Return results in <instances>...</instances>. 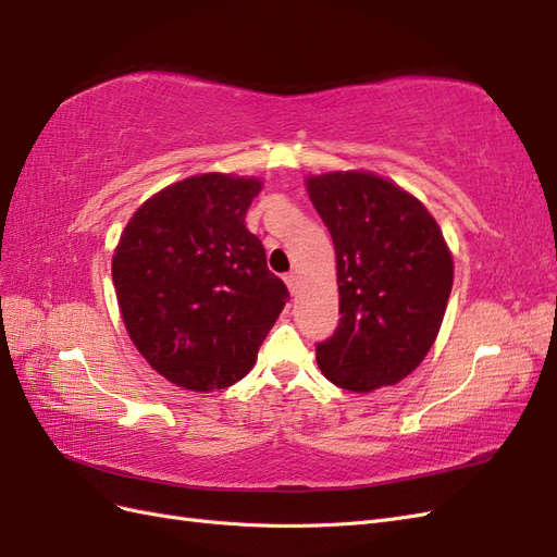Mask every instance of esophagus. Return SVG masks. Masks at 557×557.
<instances>
[{
	"label": "esophagus",
	"mask_w": 557,
	"mask_h": 557,
	"mask_svg": "<svg viewBox=\"0 0 557 557\" xmlns=\"http://www.w3.org/2000/svg\"><path fill=\"white\" fill-rule=\"evenodd\" d=\"M285 285H288V290L295 295V293H297V288H299V278H297V274H288V276H285Z\"/></svg>",
	"instance_id": "1"
}]
</instances>
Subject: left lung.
Returning <instances> with one entry per match:
<instances>
[{
  "instance_id": "obj_1",
  "label": "left lung",
  "mask_w": 557,
  "mask_h": 557,
  "mask_svg": "<svg viewBox=\"0 0 557 557\" xmlns=\"http://www.w3.org/2000/svg\"><path fill=\"white\" fill-rule=\"evenodd\" d=\"M307 193L332 234L339 327L318 344V367L350 393L407 379L440 334L453 252L428 207L364 170L309 174Z\"/></svg>"
}]
</instances>
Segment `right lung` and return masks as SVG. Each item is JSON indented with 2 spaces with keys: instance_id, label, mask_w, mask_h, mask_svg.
Returning <instances> with one entry per match:
<instances>
[{
  "instance_id": "add662e5",
  "label": "right lung",
  "mask_w": 557,
  "mask_h": 557,
  "mask_svg": "<svg viewBox=\"0 0 557 557\" xmlns=\"http://www.w3.org/2000/svg\"><path fill=\"white\" fill-rule=\"evenodd\" d=\"M260 190L258 176L221 172L176 181L132 213L113 250L129 339L183 391L244 379L288 299L244 223Z\"/></svg>"
}]
</instances>
